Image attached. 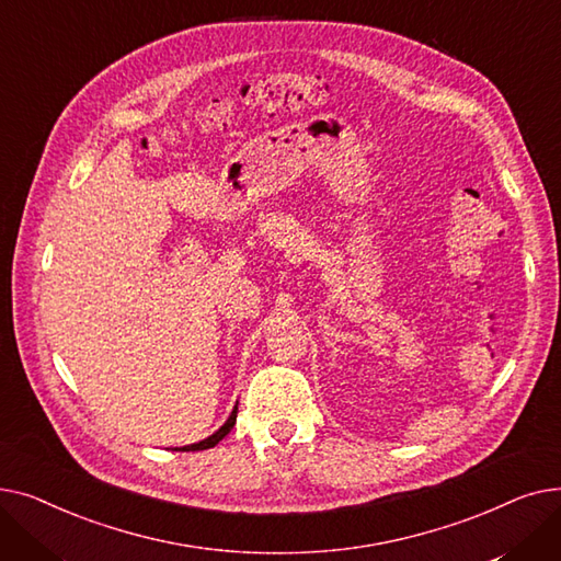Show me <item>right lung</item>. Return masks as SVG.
I'll return each mask as SVG.
<instances>
[{"label": "right lung", "mask_w": 561, "mask_h": 561, "mask_svg": "<svg viewBox=\"0 0 561 561\" xmlns=\"http://www.w3.org/2000/svg\"><path fill=\"white\" fill-rule=\"evenodd\" d=\"M236 411H239V404L233 407V411L229 414V419H227V423L218 430V432H214L211 436H206L204 440H199V444H191V446H184V448H180V450H186V453H193V450H209V448H214L218 440H222L229 432H231V427H233V423H236ZM176 450V448H174Z\"/></svg>", "instance_id": "add662e5"}]
</instances>
